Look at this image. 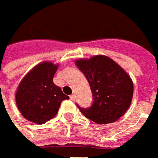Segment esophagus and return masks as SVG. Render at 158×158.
<instances>
[{
	"label": "esophagus",
	"instance_id": "1",
	"mask_svg": "<svg viewBox=\"0 0 158 158\" xmlns=\"http://www.w3.org/2000/svg\"><path fill=\"white\" fill-rule=\"evenodd\" d=\"M70 98H71V100H75V94H72L70 96Z\"/></svg>",
	"mask_w": 158,
	"mask_h": 158
}]
</instances>
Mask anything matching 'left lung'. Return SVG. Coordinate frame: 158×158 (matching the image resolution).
<instances>
[{
  "label": "left lung",
  "mask_w": 158,
  "mask_h": 158,
  "mask_svg": "<svg viewBox=\"0 0 158 158\" xmlns=\"http://www.w3.org/2000/svg\"><path fill=\"white\" fill-rule=\"evenodd\" d=\"M86 77L93 96L88 109L79 108L87 118L96 124L113 123L128 110L133 97V82L117 62L106 55L75 61Z\"/></svg>",
  "instance_id": "1"
}]
</instances>
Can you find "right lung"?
<instances>
[{"mask_svg": "<svg viewBox=\"0 0 158 158\" xmlns=\"http://www.w3.org/2000/svg\"><path fill=\"white\" fill-rule=\"evenodd\" d=\"M59 64L43 61L23 77L15 92L18 110L26 119L42 124L54 118L61 102L69 97L53 83Z\"/></svg>", "mask_w": 158, "mask_h": 158, "instance_id": "1", "label": "right lung"}]
</instances>
